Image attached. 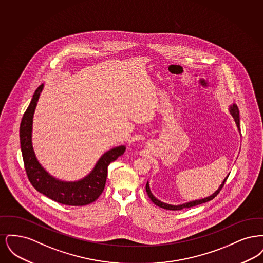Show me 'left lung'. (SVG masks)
I'll return each mask as SVG.
<instances>
[{"instance_id": "1", "label": "left lung", "mask_w": 263, "mask_h": 263, "mask_svg": "<svg viewBox=\"0 0 263 263\" xmlns=\"http://www.w3.org/2000/svg\"><path fill=\"white\" fill-rule=\"evenodd\" d=\"M229 111L231 113V115L233 116V118H234V120H235V122H236V125L238 127V132L240 133V128H239V111H238V105H237L236 103L231 104L230 107H229ZM229 175H230V174H229ZM229 175L226 176L225 178H224V180H223V182L220 184V186H219L218 189H217L214 193H212L211 195H209V196H207V197H205V198H202V199L189 201V202L182 203V204H179V205L167 204V203H164V202L159 200L158 198H156V197L154 196V194L152 193V191H151L149 181H148L147 184H146V191H147V194H148V196L150 197L151 200L153 201V203H154L155 205H157V206H159V207H161V208H163V209H166V210H181V209H184V208H190V207H193V206L199 205V204H202V203H206V202H208V201L212 200L213 198H215V197L217 196V194L220 192V190L223 187V185H224V183H225V181L227 180Z\"/></svg>"}]
</instances>
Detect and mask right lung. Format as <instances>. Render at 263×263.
<instances>
[{"label": "right lung", "instance_id": "1", "mask_svg": "<svg viewBox=\"0 0 263 263\" xmlns=\"http://www.w3.org/2000/svg\"><path fill=\"white\" fill-rule=\"evenodd\" d=\"M43 88L44 84H41L36 88L20 127L21 149L26 175L33 187L52 200L70 206L88 205L100 197L105 186L108 164L123 155L126 147L120 145L106 151L93 168L81 179L66 181L50 175L39 163L32 146L33 115Z\"/></svg>", "mask_w": 263, "mask_h": 263}]
</instances>
